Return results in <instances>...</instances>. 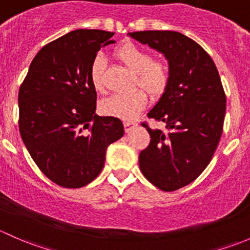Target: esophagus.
Listing matches in <instances>:
<instances>
[{
    "instance_id": "esophagus-1",
    "label": "esophagus",
    "mask_w": 250,
    "mask_h": 250,
    "mask_svg": "<svg viewBox=\"0 0 250 250\" xmlns=\"http://www.w3.org/2000/svg\"><path fill=\"white\" fill-rule=\"evenodd\" d=\"M124 126H125V131L126 132H128V131L131 130V128H133L135 126H137L135 122H124Z\"/></svg>"
}]
</instances>
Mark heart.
<instances>
[{
	"instance_id": "obj_1",
	"label": "heart",
	"mask_w": 250,
	"mask_h": 250,
	"mask_svg": "<svg viewBox=\"0 0 250 250\" xmlns=\"http://www.w3.org/2000/svg\"><path fill=\"white\" fill-rule=\"evenodd\" d=\"M117 60L135 73L132 85H140L151 97L163 96L171 81V71L166 61L151 59L150 54L133 43H123L113 50ZM104 60L97 55L90 65V82L97 92L104 90ZM142 89L131 90L125 94H115L102 101L101 110L107 115L130 120L137 117L148 102Z\"/></svg>"
}]
</instances>
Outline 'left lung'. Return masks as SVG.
<instances>
[{"instance_id": "8db88e82", "label": "left lung", "mask_w": 250, "mask_h": 250, "mask_svg": "<svg viewBox=\"0 0 250 250\" xmlns=\"http://www.w3.org/2000/svg\"><path fill=\"white\" fill-rule=\"evenodd\" d=\"M132 38L163 53L171 81L148 118L166 132L142 126L150 143L140 154L143 176L164 191L194 182L210 163L223 133L226 96L212 58L195 41L176 31H138Z\"/></svg>"}]
</instances>
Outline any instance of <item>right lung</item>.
Segmentation results:
<instances>
[{"instance_id": "right-lung-1", "label": "right lung", "mask_w": 250, "mask_h": 250, "mask_svg": "<svg viewBox=\"0 0 250 250\" xmlns=\"http://www.w3.org/2000/svg\"><path fill=\"white\" fill-rule=\"evenodd\" d=\"M114 32L76 30L41 49L19 89V130L38 168L63 188H82L104 166L124 135L114 117H99L90 65Z\"/></svg>"}]
</instances>
